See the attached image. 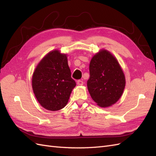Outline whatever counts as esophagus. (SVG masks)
<instances>
[{
	"mask_svg": "<svg viewBox=\"0 0 156 156\" xmlns=\"http://www.w3.org/2000/svg\"><path fill=\"white\" fill-rule=\"evenodd\" d=\"M83 83V82L82 80H79L77 81V84L78 86H82Z\"/></svg>",
	"mask_w": 156,
	"mask_h": 156,
	"instance_id": "esophagus-1",
	"label": "esophagus"
}]
</instances>
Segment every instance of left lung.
<instances>
[{"instance_id": "left-lung-1", "label": "left lung", "mask_w": 156, "mask_h": 156, "mask_svg": "<svg viewBox=\"0 0 156 156\" xmlns=\"http://www.w3.org/2000/svg\"><path fill=\"white\" fill-rule=\"evenodd\" d=\"M87 89L93 100L101 107L113 105L121 97L125 76L117 60L109 51L102 49L90 63Z\"/></svg>"}]
</instances>
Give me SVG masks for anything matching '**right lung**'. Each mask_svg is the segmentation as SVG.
<instances>
[{"label":"right lung","instance_id":"obj_1","mask_svg":"<svg viewBox=\"0 0 156 156\" xmlns=\"http://www.w3.org/2000/svg\"><path fill=\"white\" fill-rule=\"evenodd\" d=\"M31 82L35 96L43 107L53 111L65 107L76 86L66 55L58 50L49 52L35 68Z\"/></svg>","mask_w":156,"mask_h":156}]
</instances>
